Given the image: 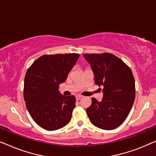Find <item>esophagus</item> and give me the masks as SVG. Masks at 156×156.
<instances>
[{
    "mask_svg": "<svg viewBox=\"0 0 156 156\" xmlns=\"http://www.w3.org/2000/svg\"><path fill=\"white\" fill-rule=\"evenodd\" d=\"M81 98H82V96H80V95H76V100H79Z\"/></svg>",
    "mask_w": 156,
    "mask_h": 156,
    "instance_id": "esophagus-1",
    "label": "esophagus"
}]
</instances>
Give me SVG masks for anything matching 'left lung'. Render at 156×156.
<instances>
[{
    "instance_id": "obj_1",
    "label": "left lung",
    "mask_w": 156,
    "mask_h": 156,
    "mask_svg": "<svg viewBox=\"0 0 156 156\" xmlns=\"http://www.w3.org/2000/svg\"><path fill=\"white\" fill-rule=\"evenodd\" d=\"M95 76V83L102 85L101 102L92 98L86 112L92 124L105 130L120 126L126 119L135 100V80L130 68L110 53L84 54Z\"/></svg>"
}]
</instances>
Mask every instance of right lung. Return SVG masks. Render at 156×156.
<instances>
[{"instance_id":"add662e5","label":"right lung","mask_w":156,"mask_h":156,"mask_svg":"<svg viewBox=\"0 0 156 156\" xmlns=\"http://www.w3.org/2000/svg\"><path fill=\"white\" fill-rule=\"evenodd\" d=\"M79 56L75 53L43 55L34 61L26 73V107L34 121L46 130H57L71 121L76 97L61 95L58 88Z\"/></svg>"}]
</instances>
